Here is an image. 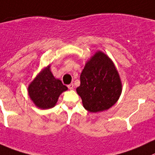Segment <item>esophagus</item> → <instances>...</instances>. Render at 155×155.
Segmentation results:
<instances>
[{
  "label": "esophagus",
  "instance_id": "esophagus-1",
  "mask_svg": "<svg viewBox=\"0 0 155 155\" xmlns=\"http://www.w3.org/2000/svg\"><path fill=\"white\" fill-rule=\"evenodd\" d=\"M68 87L69 90H72L74 88V84H70L68 85Z\"/></svg>",
  "mask_w": 155,
  "mask_h": 155
}]
</instances>
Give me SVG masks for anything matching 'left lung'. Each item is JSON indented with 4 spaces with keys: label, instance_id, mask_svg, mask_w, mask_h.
Returning a JSON list of instances; mask_svg holds the SVG:
<instances>
[{
    "label": "left lung",
    "instance_id": "left-lung-1",
    "mask_svg": "<svg viewBox=\"0 0 155 155\" xmlns=\"http://www.w3.org/2000/svg\"><path fill=\"white\" fill-rule=\"evenodd\" d=\"M77 93L83 106L91 113L104 111L113 107L122 92V84L113 61L98 51L87 61L80 77Z\"/></svg>",
    "mask_w": 155,
    "mask_h": 155
}]
</instances>
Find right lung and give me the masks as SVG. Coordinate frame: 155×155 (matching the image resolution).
Here are the masks:
<instances>
[{
  "instance_id": "add662e5",
  "label": "right lung",
  "mask_w": 155,
  "mask_h": 155,
  "mask_svg": "<svg viewBox=\"0 0 155 155\" xmlns=\"http://www.w3.org/2000/svg\"><path fill=\"white\" fill-rule=\"evenodd\" d=\"M67 90L68 87L61 81L54 78L50 66L42 71L28 87L31 100L41 109L54 107L60 94Z\"/></svg>"
}]
</instances>
